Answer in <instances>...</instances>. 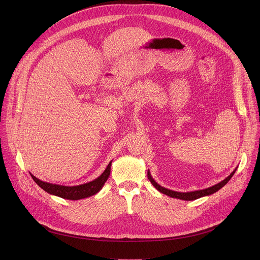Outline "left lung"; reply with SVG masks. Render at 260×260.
<instances>
[{"label": "left lung", "instance_id": "left-lung-1", "mask_svg": "<svg viewBox=\"0 0 260 260\" xmlns=\"http://www.w3.org/2000/svg\"><path fill=\"white\" fill-rule=\"evenodd\" d=\"M237 170V169H236ZM236 170L226 178L224 179L223 181H221L220 183L214 185V186L212 187H209V188H206V189H203V190H198V191H191V192H177V191H173V190H170V189H167L165 187H161L159 184H157L151 177L149 171H148L147 173V176H148V179H149V181L152 183L153 186L158 190L160 191L161 193L164 194H167L171 198H175V199H179V200H184V201H194L197 199H200L202 197H205V196H210L216 191H218L220 188H222L224 186V185L231 180V178L234 176Z\"/></svg>", "mask_w": 260, "mask_h": 260}]
</instances>
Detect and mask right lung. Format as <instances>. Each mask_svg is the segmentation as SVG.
I'll use <instances>...</instances> for the list:
<instances>
[{"label": "right lung", "instance_id": "right-lung-1", "mask_svg": "<svg viewBox=\"0 0 260 260\" xmlns=\"http://www.w3.org/2000/svg\"><path fill=\"white\" fill-rule=\"evenodd\" d=\"M111 162L112 161H110L107 169L104 171V173L99 178H96L95 180H93L91 182H88V183H85L82 185H78V186H61V185L43 182L32 175H30V176H31L32 180L46 192H48L50 194L57 196L62 199L77 201V200L91 197L102 189L105 182L109 178V175L111 172Z\"/></svg>", "mask_w": 260, "mask_h": 260}]
</instances>
